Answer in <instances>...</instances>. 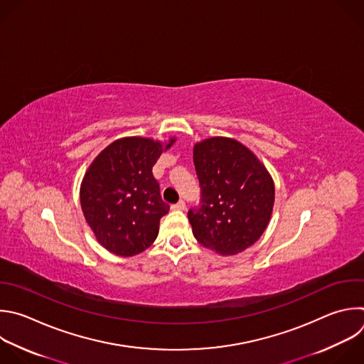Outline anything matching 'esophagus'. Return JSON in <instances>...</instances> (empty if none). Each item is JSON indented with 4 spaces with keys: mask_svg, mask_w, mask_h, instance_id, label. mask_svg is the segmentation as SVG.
<instances>
[{
    "mask_svg": "<svg viewBox=\"0 0 364 364\" xmlns=\"http://www.w3.org/2000/svg\"><path fill=\"white\" fill-rule=\"evenodd\" d=\"M171 208H174V210H184V208H186V203H184V200H180L178 203L173 204V205H171Z\"/></svg>",
    "mask_w": 364,
    "mask_h": 364,
    "instance_id": "34e87169",
    "label": "esophagus"
}]
</instances>
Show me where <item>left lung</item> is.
<instances>
[{
    "instance_id": "8db88e82",
    "label": "left lung",
    "mask_w": 364,
    "mask_h": 364,
    "mask_svg": "<svg viewBox=\"0 0 364 364\" xmlns=\"http://www.w3.org/2000/svg\"><path fill=\"white\" fill-rule=\"evenodd\" d=\"M201 201L188 210L196 240L223 256L237 255L264 232L274 204V183L243 144L213 137L194 146Z\"/></svg>"
}]
</instances>
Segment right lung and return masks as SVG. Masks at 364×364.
Instances as JSON below:
<instances>
[{"label": "right lung", "instance_id": "right-lung-1", "mask_svg": "<svg viewBox=\"0 0 364 364\" xmlns=\"http://www.w3.org/2000/svg\"><path fill=\"white\" fill-rule=\"evenodd\" d=\"M166 147L150 139L111 143L90 166L80 201L97 240L111 253L136 256L153 245L160 218L170 205L161 200L153 166Z\"/></svg>", "mask_w": 364, "mask_h": 364}]
</instances>
